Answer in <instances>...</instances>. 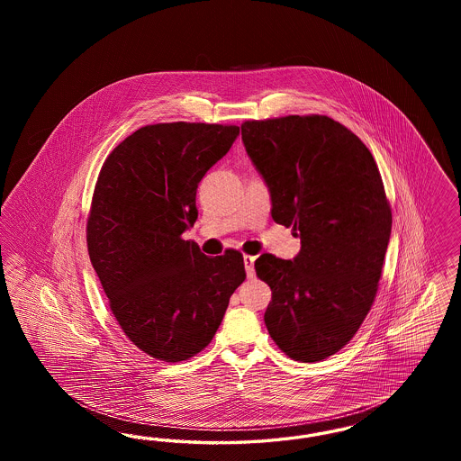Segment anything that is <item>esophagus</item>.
Returning a JSON list of instances; mask_svg holds the SVG:
<instances>
[{"label":"esophagus","mask_w":461,"mask_h":461,"mask_svg":"<svg viewBox=\"0 0 461 461\" xmlns=\"http://www.w3.org/2000/svg\"><path fill=\"white\" fill-rule=\"evenodd\" d=\"M254 261L256 258L254 256H243V263H245V273L249 278H252L256 275V269H254Z\"/></svg>","instance_id":"esophagus-1"}]
</instances>
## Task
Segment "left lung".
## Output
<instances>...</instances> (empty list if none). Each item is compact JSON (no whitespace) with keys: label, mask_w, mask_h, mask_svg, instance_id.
I'll return each mask as SVG.
<instances>
[{"label":"left lung","mask_w":461,"mask_h":461,"mask_svg":"<svg viewBox=\"0 0 461 461\" xmlns=\"http://www.w3.org/2000/svg\"><path fill=\"white\" fill-rule=\"evenodd\" d=\"M241 141L273 220L301 239L294 259L263 254L254 264L273 294L264 323L292 359L321 361L351 340L376 295L393 228L378 167L327 115L247 121Z\"/></svg>","instance_id":"obj_1"}]
</instances>
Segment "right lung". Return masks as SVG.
<instances>
[{"label":"right lung","instance_id":"right-lung-1","mask_svg":"<svg viewBox=\"0 0 461 461\" xmlns=\"http://www.w3.org/2000/svg\"><path fill=\"white\" fill-rule=\"evenodd\" d=\"M239 126L140 128L102 166L86 240L110 309L132 344L185 361L209 346L245 280L239 250L207 258L181 235L194 226L200 179L231 149Z\"/></svg>","mask_w":461,"mask_h":461}]
</instances>
